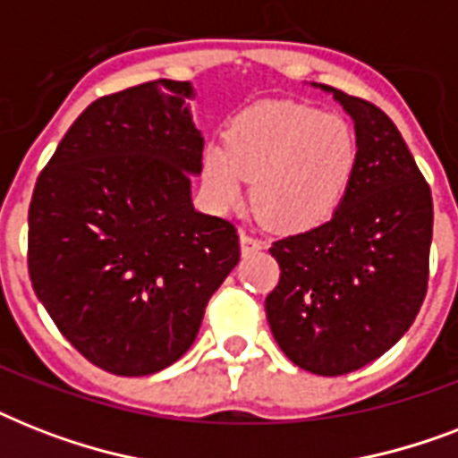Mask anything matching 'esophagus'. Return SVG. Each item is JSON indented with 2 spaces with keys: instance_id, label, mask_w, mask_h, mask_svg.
<instances>
[{
  "instance_id": "1",
  "label": "esophagus",
  "mask_w": 458,
  "mask_h": 458,
  "mask_svg": "<svg viewBox=\"0 0 458 458\" xmlns=\"http://www.w3.org/2000/svg\"><path fill=\"white\" fill-rule=\"evenodd\" d=\"M240 242H242V254H254V251L264 250V242H261L259 237L250 235L247 230H242V233H240Z\"/></svg>"
}]
</instances>
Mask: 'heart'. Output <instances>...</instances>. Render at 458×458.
<instances>
[{
    "label": "heart",
    "instance_id": "1",
    "mask_svg": "<svg viewBox=\"0 0 458 458\" xmlns=\"http://www.w3.org/2000/svg\"><path fill=\"white\" fill-rule=\"evenodd\" d=\"M356 154V135L342 116L301 104H264L237 118L228 147H208L204 182L218 207H235L244 178L251 180V207L261 221L311 228L342 201Z\"/></svg>",
    "mask_w": 458,
    "mask_h": 458
}]
</instances>
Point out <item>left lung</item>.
<instances>
[{
    "label": "left lung",
    "instance_id": "left-lung-1",
    "mask_svg": "<svg viewBox=\"0 0 458 458\" xmlns=\"http://www.w3.org/2000/svg\"><path fill=\"white\" fill-rule=\"evenodd\" d=\"M356 131V165L318 228L273 242L280 266L268 326L300 369L344 376L376 361L411 327L428 293L433 197L397 125L376 104L318 85Z\"/></svg>",
    "mask_w": 458,
    "mask_h": 458
}]
</instances>
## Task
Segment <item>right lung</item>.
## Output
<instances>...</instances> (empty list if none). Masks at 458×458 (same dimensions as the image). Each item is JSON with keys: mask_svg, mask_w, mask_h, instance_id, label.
<instances>
[{"mask_svg": "<svg viewBox=\"0 0 458 458\" xmlns=\"http://www.w3.org/2000/svg\"><path fill=\"white\" fill-rule=\"evenodd\" d=\"M182 81L99 97L42 168L28 273L61 335L114 376H149L192 347L240 261L235 225L194 211L204 138Z\"/></svg>", "mask_w": 458, "mask_h": 458, "instance_id": "add662e5", "label": "right lung"}]
</instances>
